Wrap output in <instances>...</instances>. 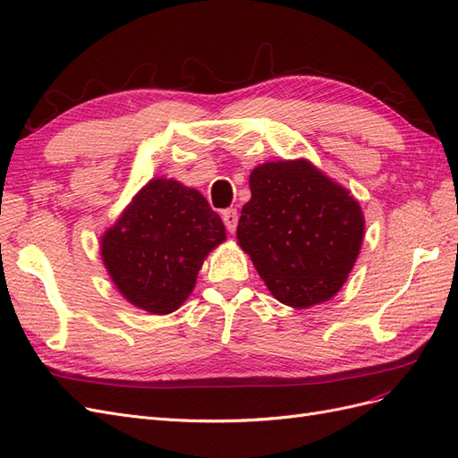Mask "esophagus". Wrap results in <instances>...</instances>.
I'll list each match as a JSON object with an SVG mask.
<instances>
[{
    "instance_id": "34e87169",
    "label": "esophagus",
    "mask_w": 458,
    "mask_h": 458,
    "mask_svg": "<svg viewBox=\"0 0 458 458\" xmlns=\"http://www.w3.org/2000/svg\"><path fill=\"white\" fill-rule=\"evenodd\" d=\"M221 217H224V224L227 227L229 233L237 231V224H239V212L234 208H227V210L221 212Z\"/></svg>"
}]
</instances>
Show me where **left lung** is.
Instances as JSON below:
<instances>
[{
    "instance_id": "left-lung-1",
    "label": "left lung",
    "mask_w": 458,
    "mask_h": 458,
    "mask_svg": "<svg viewBox=\"0 0 458 458\" xmlns=\"http://www.w3.org/2000/svg\"><path fill=\"white\" fill-rule=\"evenodd\" d=\"M250 191L237 239L271 294L293 308L330 300L361 250V206L306 160L258 165Z\"/></svg>"
}]
</instances>
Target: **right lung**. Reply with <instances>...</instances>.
<instances>
[{"label": "right lung", "instance_id": "obj_1", "mask_svg": "<svg viewBox=\"0 0 458 458\" xmlns=\"http://www.w3.org/2000/svg\"><path fill=\"white\" fill-rule=\"evenodd\" d=\"M224 241V224L197 189L152 179L105 233L101 254L123 298L165 315L187 300L206 254Z\"/></svg>", "mask_w": 458, "mask_h": 458}]
</instances>
